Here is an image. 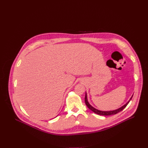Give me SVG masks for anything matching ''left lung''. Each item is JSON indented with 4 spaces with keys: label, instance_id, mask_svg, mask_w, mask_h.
Listing matches in <instances>:
<instances>
[{
    "label": "left lung",
    "instance_id": "1",
    "mask_svg": "<svg viewBox=\"0 0 148 148\" xmlns=\"http://www.w3.org/2000/svg\"><path fill=\"white\" fill-rule=\"evenodd\" d=\"M133 97V95L132 96L130 97V99H129V101L126 103V104H124L123 106L120 107V108L117 109H115V110H109V111H103V110H98V109H96V108H95V107H93L90 104H89L88 101V98H87V94L86 92V95H85V97H84V101H85V104H86V105L87 106V107H88V108L90 109L91 111H92L93 112H95V114H98V115H115L116 114L119 113V112L122 111L123 109H125V107H126V106L128 105V104L129 103V102L131 101L132 98Z\"/></svg>",
    "mask_w": 148,
    "mask_h": 148
}]
</instances>
